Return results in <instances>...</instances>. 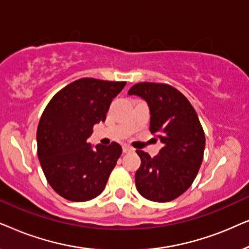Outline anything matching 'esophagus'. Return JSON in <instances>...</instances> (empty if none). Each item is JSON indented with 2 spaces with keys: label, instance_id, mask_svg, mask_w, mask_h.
<instances>
[{
  "label": "esophagus",
  "instance_id": "1",
  "mask_svg": "<svg viewBox=\"0 0 249 249\" xmlns=\"http://www.w3.org/2000/svg\"><path fill=\"white\" fill-rule=\"evenodd\" d=\"M122 149H124V153H131V152H134V148L130 147V146H128V145H124V147H122Z\"/></svg>",
  "mask_w": 249,
  "mask_h": 249
}]
</instances>
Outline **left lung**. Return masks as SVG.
Segmentation results:
<instances>
[{"mask_svg": "<svg viewBox=\"0 0 249 249\" xmlns=\"http://www.w3.org/2000/svg\"><path fill=\"white\" fill-rule=\"evenodd\" d=\"M128 94L147 102L149 130L163 144L154 158L136 151L142 161L135 176L138 193L152 202L176 199L192 186L203 161L205 135L195 108L168 84L138 83Z\"/></svg>", "mask_w": 249, "mask_h": 249, "instance_id": "1", "label": "left lung"}]
</instances>
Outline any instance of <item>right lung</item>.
<instances>
[{
	"mask_svg": "<svg viewBox=\"0 0 249 249\" xmlns=\"http://www.w3.org/2000/svg\"><path fill=\"white\" fill-rule=\"evenodd\" d=\"M125 84L81 78L57 91L44 110L37 155L47 182L63 198L86 202L104 190L122 148L113 142L93 149L87 139Z\"/></svg>",
	"mask_w": 249,
	"mask_h": 249,
	"instance_id": "obj_1",
	"label": "right lung"
}]
</instances>
